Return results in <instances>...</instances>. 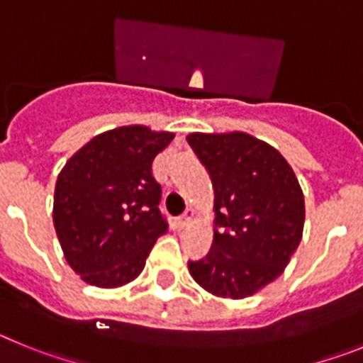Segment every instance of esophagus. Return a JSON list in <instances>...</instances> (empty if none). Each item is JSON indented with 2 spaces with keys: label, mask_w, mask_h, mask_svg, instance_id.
<instances>
[{
  "label": "esophagus",
  "mask_w": 363,
  "mask_h": 363,
  "mask_svg": "<svg viewBox=\"0 0 363 363\" xmlns=\"http://www.w3.org/2000/svg\"><path fill=\"white\" fill-rule=\"evenodd\" d=\"M192 218H194V213H192L191 209H187L184 214H182V216L178 218V225L179 227H187L189 223L192 221Z\"/></svg>",
  "instance_id": "34e87169"
}]
</instances>
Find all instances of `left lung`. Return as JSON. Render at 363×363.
<instances>
[{"mask_svg":"<svg viewBox=\"0 0 363 363\" xmlns=\"http://www.w3.org/2000/svg\"><path fill=\"white\" fill-rule=\"evenodd\" d=\"M187 142L214 189L209 255L189 262L200 287L247 298L280 277L298 249L306 221L303 192L287 160L245 133H192Z\"/></svg>","mask_w":363,"mask_h":363,"instance_id":"obj_1","label":"left lung"}]
</instances>
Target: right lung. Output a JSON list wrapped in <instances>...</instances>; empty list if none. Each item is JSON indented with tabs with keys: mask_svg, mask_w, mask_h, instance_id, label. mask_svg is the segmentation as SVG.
Segmentation results:
<instances>
[{
	"mask_svg": "<svg viewBox=\"0 0 363 363\" xmlns=\"http://www.w3.org/2000/svg\"><path fill=\"white\" fill-rule=\"evenodd\" d=\"M172 133L143 125L98 134L65 163L54 191V229L67 264L86 284L112 289L145 267L167 233L152 162Z\"/></svg>",
	"mask_w": 363,
	"mask_h": 363,
	"instance_id": "right-lung-1",
	"label": "right lung"
}]
</instances>
